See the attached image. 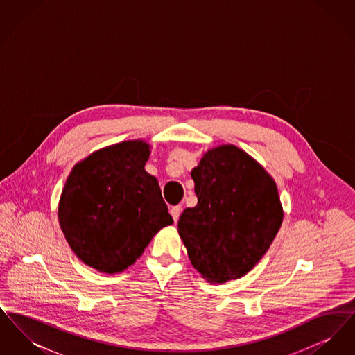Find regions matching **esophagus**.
Masks as SVG:
<instances>
[{"mask_svg":"<svg viewBox=\"0 0 355 355\" xmlns=\"http://www.w3.org/2000/svg\"><path fill=\"white\" fill-rule=\"evenodd\" d=\"M181 213H182V207H181L180 205L173 206V207L170 209V214H171V217H173L174 222H177V220H178L180 216H181Z\"/></svg>","mask_w":355,"mask_h":355,"instance_id":"34e87169","label":"esophagus"}]
</instances>
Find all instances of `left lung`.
Masks as SVG:
<instances>
[{
	"instance_id": "8db88e82",
	"label": "left lung",
	"mask_w": 355,
	"mask_h": 355,
	"mask_svg": "<svg viewBox=\"0 0 355 355\" xmlns=\"http://www.w3.org/2000/svg\"><path fill=\"white\" fill-rule=\"evenodd\" d=\"M191 178L198 203L178 220L191 265L211 284L241 278L268 252L281 227L277 185L234 145L206 153Z\"/></svg>"
}]
</instances>
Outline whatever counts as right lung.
<instances>
[{
    "label": "right lung",
    "mask_w": 355,
    "mask_h": 355,
    "mask_svg": "<svg viewBox=\"0 0 355 355\" xmlns=\"http://www.w3.org/2000/svg\"><path fill=\"white\" fill-rule=\"evenodd\" d=\"M149 145L128 141L93 153L67 180L58 220L86 265L119 272L133 265L173 218L157 180L145 171Z\"/></svg>",
    "instance_id": "right-lung-1"
}]
</instances>
